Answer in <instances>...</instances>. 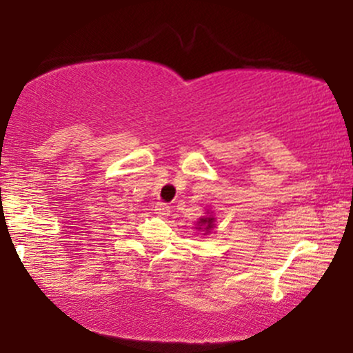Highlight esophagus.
Instances as JSON below:
<instances>
[{
    "label": "esophagus",
    "instance_id": "esophagus-1",
    "mask_svg": "<svg viewBox=\"0 0 353 353\" xmlns=\"http://www.w3.org/2000/svg\"><path fill=\"white\" fill-rule=\"evenodd\" d=\"M156 214L161 215V216H167L168 214H170V207H168V204H165V202H157L156 204Z\"/></svg>",
    "mask_w": 353,
    "mask_h": 353
}]
</instances>
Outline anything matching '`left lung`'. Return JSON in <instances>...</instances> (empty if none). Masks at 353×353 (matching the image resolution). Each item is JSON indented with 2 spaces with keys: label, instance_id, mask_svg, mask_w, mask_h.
Instances as JSON below:
<instances>
[{
  "label": "left lung",
  "instance_id": "left-lung-1",
  "mask_svg": "<svg viewBox=\"0 0 353 353\" xmlns=\"http://www.w3.org/2000/svg\"><path fill=\"white\" fill-rule=\"evenodd\" d=\"M199 223V228H204L205 231L214 228V219H212V216H204V219H201Z\"/></svg>",
  "mask_w": 353,
  "mask_h": 353
}]
</instances>
